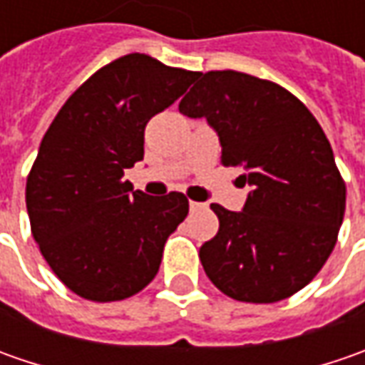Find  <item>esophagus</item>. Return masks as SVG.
<instances>
[{"label":"esophagus","mask_w":365,"mask_h":365,"mask_svg":"<svg viewBox=\"0 0 365 365\" xmlns=\"http://www.w3.org/2000/svg\"><path fill=\"white\" fill-rule=\"evenodd\" d=\"M189 207L192 209V211H195V209H201V207H203V203H195V201H190Z\"/></svg>","instance_id":"1"}]
</instances>
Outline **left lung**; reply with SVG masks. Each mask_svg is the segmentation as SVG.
<instances>
[{
  "mask_svg": "<svg viewBox=\"0 0 365 365\" xmlns=\"http://www.w3.org/2000/svg\"><path fill=\"white\" fill-rule=\"evenodd\" d=\"M178 109L217 132L221 162L244 168L242 211L213 203L219 232L199 258L215 287L242 302H276L304 288L335 247L345 182L313 113L272 81L201 73Z\"/></svg>",
  "mask_w": 365,
  "mask_h": 365,
  "instance_id": "1",
  "label": "left lung"
}]
</instances>
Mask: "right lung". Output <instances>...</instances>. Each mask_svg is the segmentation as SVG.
Masks as SVG:
<instances>
[{"instance_id":"right-lung-1","label":"right lung","mask_w":365,"mask_h":365,"mask_svg":"<svg viewBox=\"0 0 365 365\" xmlns=\"http://www.w3.org/2000/svg\"><path fill=\"white\" fill-rule=\"evenodd\" d=\"M195 78L148 54H125L87 78L44 133L26 182L28 217L52 272L78 297L123 301L158 274L189 201L133 190L123 170L144 160L148 121Z\"/></svg>"}]
</instances>
